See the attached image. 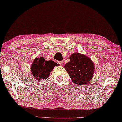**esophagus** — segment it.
<instances>
[{
  "label": "esophagus",
  "mask_w": 122,
  "mask_h": 122,
  "mask_svg": "<svg viewBox=\"0 0 122 122\" xmlns=\"http://www.w3.org/2000/svg\"><path fill=\"white\" fill-rule=\"evenodd\" d=\"M58 63L61 65H63V61H59Z\"/></svg>",
  "instance_id": "1"
}]
</instances>
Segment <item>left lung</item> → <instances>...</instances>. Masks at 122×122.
<instances>
[{
  "label": "left lung",
  "instance_id": "left-lung-1",
  "mask_svg": "<svg viewBox=\"0 0 122 122\" xmlns=\"http://www.w3.org/2000/svg\"><path fill=\"white\" fill-rule=\"evenodd\" d=\"M72 82L78 85L86 84L93 77L94 63L89 57L79 53H74L70 57V61L65 66Z\"/></svg>",
  "mask_w": 122,
  "mask_h": 122
}]
</instances>
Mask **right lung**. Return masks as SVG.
I'll return each instance as SVG.
<instances>
[{
    "label": "right lung",
    "instance_id": "right-lung-1",
    "mask_svg": "<svg viewBox=\"0 0 122 122\" xmlns=\"http://www.w3.org/2000/svg\"><path fill=\"white\" fill-rule=\"evenodd\" d=\"M55 66H57V64L54 61H46L43 57H36L31 66V74L39 82L42 79H47Z\"/></svg>",
    "mask_w": 122,
    "mask_h": 122
}]
</instances>
